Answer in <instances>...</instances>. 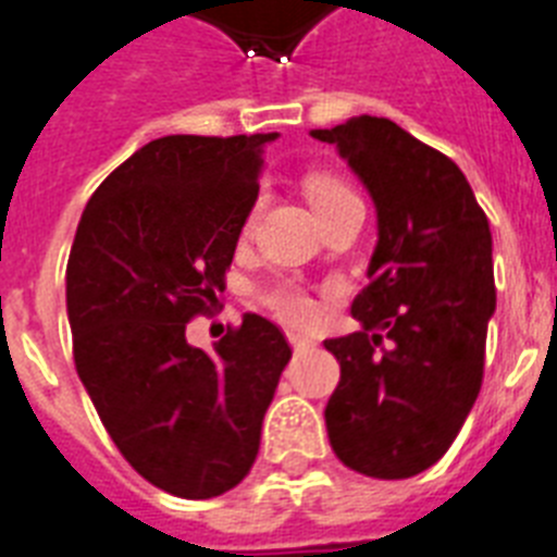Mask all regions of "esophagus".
Masks as SVG:
<instances>
[{
    "mask_svg": "<svg viewBox=\"0 0 557 557\" xmlns=\"http://www.w3.org/2000/svg\"><path fill=\"white\" fill-rule=\"evenodd\" d=\"M288 343H292L294 350H300V354H302V350H311L317 345L314 339H308V336H302V334H294V331L288 334Z\"/></svg>",
    "mask_w": 557,
    "mask_h": 557,
    "instance_id": "1",
    "label": "esophagus"
}]
</instances>
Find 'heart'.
I'll list each match as a JSON object with an SVG mask.
<instances>
[{
  "mask_svg": "<svg viewBox=\"0 0 557 557\" xmlns=\"http://www.w3.org/2000/svg\"><path fill=\"white\" fill-rule=\"evenodd\" d=\"M306 195L320 218H329L331 212H336V209L350 203V200H359L357 191L350 189L343 177L325 175V172L308 177ZM251 223H255V209H251L249 218H246V228H251ZM257 300L263 302L271 314L286 322H306L308 317H311V311H314V302H311V297L306 294V288H302L297 280L288 277L274 280V283L260 288V292H257Z\"/></svg>",
  "mask_w": 557,
  "mask_h": 557,
  "instance_id": "heart-1",
  "label": "heart"
}]
</instances>
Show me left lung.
I'll return each instance as SVG.
<instances>
[{
    "label": "left lung",
    "instance_id": "left-lung-1",
    "mask_svg": "<svg viewBox=\"0 0 557 557\" xmlns=\"http://www.w3.org/2000/svg\"><path fill=\"white\" fill-rule=\"evenodd\" d=\"M334 144L376 203L380 240L350 314L325 339L339 385L325 408L331 447L371 479H410L459 436L484 380L495 311L493 237L465 172L391 119L311 129Z\"/></svg>",
    "mask_w": 557,
    "mask_h": 557
}]
</instances>
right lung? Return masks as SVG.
<instances>
[{"label":"right lung","instance_id":"obj_1","mask_svg":"<svg viewBox=\"0 0 557 557\" xmlns=\"http://www.w3.org/2000/svg\"><path fill=\"white\" fill-rule=\"evenodd\" d=\"M257 135H166L92 191L67 260L73 359L121 456L177 498L237 487L292 359L283 331L246 314L214 350L186 325L209 314L260 189Z\"/></svg>","mask_w":557,"mask_h":557}]
</instances>
